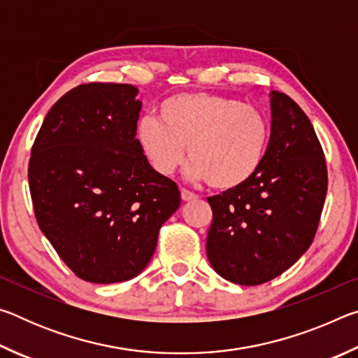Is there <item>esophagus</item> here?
<instances>
[{
	"instance_id": "1",
	"label": "esophagus",
	"mask_w": 358,
	"mask_h": 358,
	"mask_svg": "<svg viewBox=\"0 0 358 358\" xmlns=\"http://www.w3.org/2000/svg\"><path fill=\"white\" fill-rule=\"evenodd\" d=\"M181 199H183L185 202H191V201H196L197 196L194 192L185 189V187H181Z\"/></svg>"
}]
</instances>
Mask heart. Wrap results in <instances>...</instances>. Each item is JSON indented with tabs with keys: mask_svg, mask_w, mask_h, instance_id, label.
Segmentation results:
<instances>
[{
	"mask_svg": "<svg viewBox=\"0 0 358 358\" xmlns=\"http://www.w3.org/2000/svg\"><path fill=\"white\" fill-rule=\"evenodd\" d=\"M157 117L138 120L137 142L159 175L183 164L186 147V177L217 189L245 185L264 164L270 124L256 107L221 94L183 93L162 102Z\"/></svg>",
	"mask_w": 358,
	"mask_h": 358,
	"instance_id": "1",
	"label": "heart"
}]
</instances>
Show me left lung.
<instances>
[{
	"mask_svg": "<svg viewBox=\"0 0 358 358\" xmlns=\"http://www.w3.org/2000/svg\"><path fill=\"white\" fill-rule=\"evenodd\" d=\"M271 134L259 172L208 197L207 256L217 275L257 286L290 268L313 243L327 194V166L310 118L270 93Z\"/></svg>",
	"mask_w": 358,
	"mask_h": 358,
	"instance_id": "obj_1",
	"label": "left lung"
}]
</instances>
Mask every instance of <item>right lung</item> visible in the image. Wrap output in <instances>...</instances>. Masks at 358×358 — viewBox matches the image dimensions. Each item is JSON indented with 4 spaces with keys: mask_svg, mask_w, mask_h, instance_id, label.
Here are the masks:
<instances>
[{
    "mask_svg": "<svg viewBox=\"0 0 358 358\" xmlns=\"http://www.w3.org/2000/svg\"><path fill=\"white\" fill-rule=\"evenodd\" d=\"M128 83L80 85L55 102L36 137L29 192L42 234L85 281L137 276L153 257L180 191L138 145L142 102Z\"/></svg>",
    "mask_w": 358,
    "mask_h": 358,
    "instance_id": "add662e5",
    "label": "right lung"
}]
</instances>
